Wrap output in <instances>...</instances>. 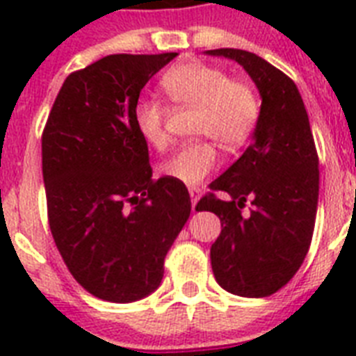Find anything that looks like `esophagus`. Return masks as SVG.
I'll use <instances>...</instances> for the list:
<instances>
[{
    "mask_svg": "<svg viewBox=\"0 0 356 356\" xmlns=\"http://www.w3.org/2000/svg\"><path fill=\"white\" fill-rule=\"evenodd\" d=\"M188 194H190V200H192V205L195 207L197 200L201 197V188H200V186H190Z\"/></svg>",
    "mask_w": 356,
    "mask_h": 356,
    "instance_id": "esophagus-1",
    "label": "esophagus"
}]
</instances>
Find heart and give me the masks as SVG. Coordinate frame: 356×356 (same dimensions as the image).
Listing matches in <instances>:
<instances>
[{
  "mask_svg": "<svg viewBox=\"0 0 356 356\" xmlns=\"http://www.w3.org/2000/svg\"><path fill=\"white\" fill-rule=\"evenodd\" d=\"M161 86L168 99L181 108H195V134L211 136L225 149H236L253 134L260 116V99L253 86L233 79L214 64L188 60L162 75ZM170 111L156 97H140L133 111L134 127L145 144L164 149L170 142ZM201 138L181 145L162 162L161 172L183 184H200L218 166L216 144Z\"/></svg>",
  "mask_w": 356,
  "mask_h": 356,
  "instance_id": "heart-1",
  "label": "heart"
}]
</instances>
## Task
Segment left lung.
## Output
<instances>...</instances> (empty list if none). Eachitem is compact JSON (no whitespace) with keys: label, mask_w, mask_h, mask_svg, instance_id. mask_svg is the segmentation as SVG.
I'll return each mask as SVG.
<instances>
[{"label":"left lung","mask_w":356,"mask_h":356,"mask_svg":"<svg viewBox=\"0 0 356 356\" xmlns=\"http://www.w3.org/2000/svg\"><path fill=\"white\" fill-rule=\"evenodd\" d=\"M209 55L242 64L262 96L253 144L209 184L195 211L214 212L222 233L211 248L218 284L242 298H268L292 281L314 233L320 170L310 122L299 90L286 74L243 49ZM216 191L232 200H220ZM248 199L250 214L241 209Z\"/></svg>","instance_id":"8db88e82"}]
</instances>
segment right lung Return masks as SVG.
I'll use <instances>...</instances> for the list:
<instances>
[{"instance_id": "1", "label": "right lung", "mask_w": 356, "mask_h": 356, "mask_svg": "<svg viewBox=\"0 0 356 356\" xmlns=\"http://www.w3.org/2000/svg\"><path fill=\"white\" fill-rule=\"evenodd\" d=\"M177 53H118L72 72L42 133L47 222L86 292L131 303L161 284L164 259L190 216L183 183L151 179L133 122L145 83Z\"/></svg>"}]
</instances>
